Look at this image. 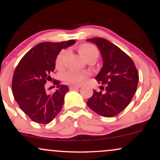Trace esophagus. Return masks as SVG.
<instances>
[{
  "mask_svg": "<svg viewBox=\"0 0 160 160\" xmlns=\"http://www.w3.org/2000/svg\"><path fill=\"white\" fill-rule=\"evenodd\" d=\"M80 86H71L69 87V89H71V90H74V89H80Z\"/></svg>",
  "mask_w": 160,
  "mask_h": 160,
  "instance_id": "34e87169",
  "label": "esophagus"
}]
</instances>
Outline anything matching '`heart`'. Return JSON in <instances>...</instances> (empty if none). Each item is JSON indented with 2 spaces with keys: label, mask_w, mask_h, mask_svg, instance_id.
<instances>
[{
  "label": "heart",
  "mask_w": 160,
  "mask_h": 160,
  "mask_svg": "<svg viewBox=\"0 0 160 160\" xmlns=\"http://www.w3.org/2000/svg\"><path fill=\"white\" fill-rule=\"evenodd\" d=\"M78 52L81 55L82 58L86 61L96 60L99 56V51L95 45L91 43H82L78 47ZM67 54L66 49H62L57 55L56 58V66L58 69H61L63 66V62ZM89 73L88 71H70L65 73L63 76V80L65 83L69 85H80L85 81L88 78Z\"/></svg>",
  "instance_id": "obj_1"
}]
</instances>
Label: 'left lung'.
I'll list each match as a JSON object with an SVG mask.
<instances>
[{"label": "left lung", "mask_w": 160, "mask_h": 160, "mask_svg": "<svg viewBox=\"0 0 160 160\" xmlns=\"http://www.w3.org/2000/svg\"><path fill=\"white\" fill-rule=\"evenodd\" d=\"M96 44L102 54L103 67L95 80L103 92L93 90L87 101L88 107L104 117H113L122 111L131 102L139 80L138 71L132 59L118 47L102 38L88 39Z\"/></svg>", "instance_id": "8db88e82"}]
</instances>
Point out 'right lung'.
Here are the masks:
<instances>
[{"label": "right lung", "mask_w": 160, "mask_h": 160, "mask_svg": "<svg viewBox=\"0 0 160 160\" xmlns=\"http://www.w3.org/2000/svg\"><path fill=\"white\" fill-rule=\"evenodd\" d=\"M74 43V40L40 43L31 49L16 66L12 80V94L22 111L34 122L49 123L61 111L68 87L55 80L57 89L47 94L44 85L52 80L50 74L56 67L57 55Z\"/></svg>", "instance_id": "1"}]
</instances>
